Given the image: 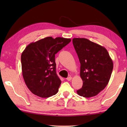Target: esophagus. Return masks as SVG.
Instances as JSON below:
<instances>
[{"label":"esophagus","mask_w":127,"mask_h":127,"mask_svg":"<svg viewBox=\"0 0 127 127\" xmlns=\"http://www.w3.org/2000/svg\"><path fill=\"white\" fill-rule=\"evenodd\" d=\"M72 77L69 76V77H68L67 78H66V80L68 81H70V80H72Z\"/></svg>","instance_id":"esophagus-1"}]
</instances>
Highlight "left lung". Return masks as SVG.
Wrapping results in <instances>:
<instances>
[{
  "label": "left lung",
  "mask_w": 127,
  "mask_h": 127,
  "mask_svg": "<svg viewBox=\"0 0 127 127\" xmlns=\"http://www.w3.org/2000/svg\"><path fill=\"white\" fill-rule=\"evenodd\" d=\"M73 44L81 64L80 76L83 81L77 90L84 97L95 96L104 90L110 80L113 62L104 47L85 38H74Z\"/></svg>",
  "instance_id": "1"
}]
</instances>
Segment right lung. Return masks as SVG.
I'll use <instances>...</instances> for the list:
<instances>
[{
    "label": "right lung",
    "mask_w": 127,
    "mask_h": 127,
    "mask_svg": "<svg viewBox=\"0 0 127 127\" xmlns=\"http://www.w3.org/2000/svg\"><path fill=\"white\" fill-rule=\"evenodd\" d=\"M70 41L47 37L31 42L25 48L21 55L22 76L32 93L42 98L57 93L61 80L56 72L55 55Z\"/></svg>",
    "instance_id": "obj_1"
}]
</instances>
